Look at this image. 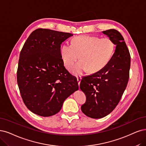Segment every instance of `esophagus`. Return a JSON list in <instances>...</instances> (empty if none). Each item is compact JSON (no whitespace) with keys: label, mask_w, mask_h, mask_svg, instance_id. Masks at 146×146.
I'll return each instance as SVG.
<instances>
[{"label":"esophagus","mask_w":146,"mask_h":146,"mask_svg":"<svg viewBox=\"0 0 146 146\" xmlns=\"http://www.w3.org/2000/svg\"><path fill=\"white\" fill-rule=\"evenodd\" d=\"M81 79H82L81 77H80V76H77V80H78V83L79 85H80V81H81Z\"/></svg>","instance_id":"34e87169"}]
</instances>
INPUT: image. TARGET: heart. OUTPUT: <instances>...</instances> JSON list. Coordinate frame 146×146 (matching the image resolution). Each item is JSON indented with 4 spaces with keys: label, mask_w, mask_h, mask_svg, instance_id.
Here are the masks:
<instances>
[{
    "label": "heart",
    "mask_w": 146,
    "mask_h": 146,
    "mask_svg": "<svg viewBox=\"0 0 146 146\" xmlns=\"http://www.w3.org/2000/svg\"><path fill=\"white\" fill-rule=\"evenodd\" d=\"M115 44L110 38H100L90 35L74 37L71 45L64 44L61 48V57L65 67L71 68L80 58L81 61L75 65L72 72L80 74L87 70L90 73L98 72L110 60Z\"/></svg>",
    "instance_id": "heart-1"
}]
</instances>
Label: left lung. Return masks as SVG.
Segmentation results:
<instances>
[{
  "label": "left lung",
  "instance_id": "1",
  "mask_svg": "<svg viewBox=\"0 0 146 146\" xmlns=\"http://www.w3.org/2000/svg\"><path fill=\"white\" fill-rule=\"evenodd\" d=\"M102 32L116 45L115 52L104 68L83 78L80 84L87 98L81 110L93 118L104 117L115 108L127 87L131 66L130 53L121 34L114 29Z\"/></svg>",
  "mask_w": 146,
  "mask_h": 146
}]
</instances>
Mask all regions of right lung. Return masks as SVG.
I'll use <instances>...</instances> for the list:
<instances>
[{
    "mask_svg": "<svg viewBox=\"0 0 146 146\" xmlns=\"http://www.w3.org/2000/svg\"><path fill=\"white\" fill-rule=\"evenodd\" d=\"M72 34L37 29L20 53L17 84L26 107L42 117L56 114L64 100L79 88L77 79L64 66L61 44Z\"/></svg>",
    "mask_w": 146,
    "mask_h": 146,
    "instance_id": "right-lung-1",
    "label": "right lung"
}]
</instances>
